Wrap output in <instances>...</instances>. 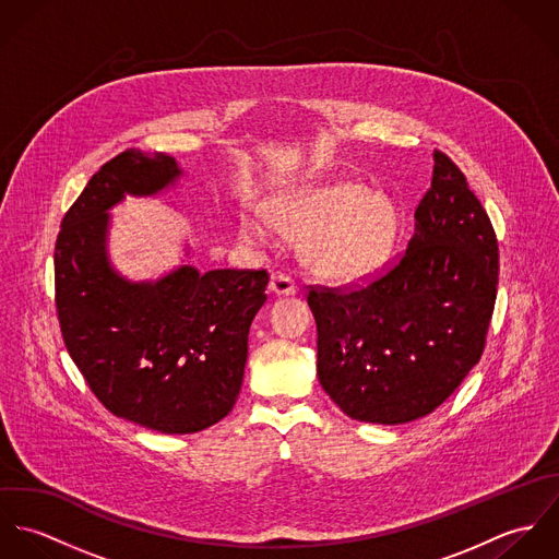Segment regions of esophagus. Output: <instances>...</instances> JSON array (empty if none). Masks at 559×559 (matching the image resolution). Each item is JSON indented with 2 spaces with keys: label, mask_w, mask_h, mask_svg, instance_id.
Returning a JSON list of instances; mask_svg holds the SVG:
<instances>
[{
  "label": "esophagus",
  "mask_w": 559,
  "mask_h": 559,
  "mask_svg": "<svg viewBox=\"0 0 559 559\" xmlns=\"http://www.w3.org/2000/svg\"><path fill=\"white\" fill-rule=\"evenodd\" d=\"M269 288H271V293H275V295H280V297H290V295H297V290H299L297 284H295L288 275H284V273L271 275Z\"/></svg>",
  "instance_id": "34e87169"
}]
</instances>
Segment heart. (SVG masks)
I'll list each match as a JSON object with an SVG mask.
<instances>
[{"mask_svg":"<svg viewBox=\"0 0 559 559\" xmlns=\"http://www.w3.org/2000/svg\"><path fill=\"white\" fill-rule=\"evenodd\" d=\"M264 217L301 240V258L322 280L359 284L383 269L396 239V209L383 193L342 182L271 200ZM247 233H255L247 226Z\"/></svg>","mask_w":559,"mask_h":559,"instance_id":"b5f03b06","label":"heart"}]
</instances>
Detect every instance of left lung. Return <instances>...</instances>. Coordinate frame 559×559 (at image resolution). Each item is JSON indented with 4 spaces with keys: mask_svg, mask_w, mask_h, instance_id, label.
<instances>
[{
    "mask_svg": "<svg viewBox=\"0 0 559 559\" xmlns=\"http://www.w3.org/2000/svg\"><path fill=\"white\" fill-rule=\"evenodd\" d=\"M499 251L463 171L435 151L432 182L399 262L368 286L312 288L319 381L348 417L406 424L432 413L484 350Z\"/></svg>",
    "mask_w": 559,
    "mask_h": 559,
    "instance_id": "1",
    "label": "left lung"
}]
</instances>
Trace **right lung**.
Returning <instances> with one entry per match:
<instances>
[{
    "label": "right lung",
    "instance_id": "1",
    "mask_svg": "<svg viewBox=\"0 0 559 559\" xmlns=\"http://www.w3.org/2000/svg\"><path fill=\"white\" fill-rule=\"evenodd\" d=\"M182 176L169 155L120 153L90 178L56 240L69 355L105 408L163 435L204 430L233 411L269 284L266 271L200 273L187 260L157 280H129L114 266L109 211L127 195L157 198Z\"/></svg>",
    "mask_w": 559,
    "mask_h": 559
}]
</instances>
